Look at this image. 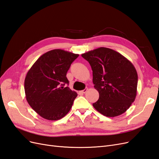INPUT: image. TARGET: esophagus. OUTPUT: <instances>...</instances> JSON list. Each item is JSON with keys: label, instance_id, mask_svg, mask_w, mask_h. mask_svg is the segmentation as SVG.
Returning a JSON list of instances; mask_svg holds the SVG:
<instances>
[{"label": "esophagus", "instance_id": "34e87169", "mask_svg": "<svg viewBox=\"0 0 159 159\" xmlns=\"http://www.w3.org/2000/svg\"><path fill=\"white\" fill-rule=\"evenodd\" d=\"M87 91H88V88H85V89H84V90L80 91V93H85L86 92H87Z\"/></svg>", "mask_w": 159, "mask_h": 159}]
</instances>
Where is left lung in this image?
Here are the masks:
<instances>
[{
  "label": "left lung",
  "instance_id": "8db88e82",
  "mask_svg": "<svg viewBox=\"0 0 159 159\" xmlns=\"http://www.w3.org/2000/svg\"><path fill=\"white\" fill-rule=\"evenodd\" d=\"M81 56L91 67L94 88L99 94L93 107L108 117L124 113L137 95L138 75L133 64L120 53L104 47Z\"/></svg>",
  "mask_w": 159,
  "mask_h": 159
}]
</instances>
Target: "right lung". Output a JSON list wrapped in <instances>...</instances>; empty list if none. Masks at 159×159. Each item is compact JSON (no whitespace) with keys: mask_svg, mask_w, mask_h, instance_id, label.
<instances>
[{"mask_svg":"<svg viewBox=\"0 0 159 159\" xmlns=\"http://www.w3.org/2000/svg\"><path fill=\"white\" fill-rule=\"evenodd\" d=\"M79 54L55 49L42 55L27 72L25 80L26 101L43 118L56 121L71 109L77 93L65 84L66 74Z\"/></svg>","mask_w":159,"mask_h":159,"instance_id":"1","label":"right lung"}]
</instances>
